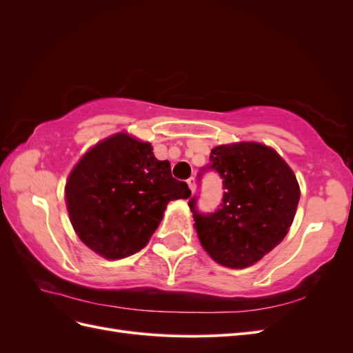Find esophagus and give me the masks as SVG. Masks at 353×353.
I'll use <instances>...</instances> for the list:
<instances>
[{
    "label": "esophagus",
    "mask_w": 353,
    "mask_h": 353,
    "mask_svg": "<svg viewBox=\"0 0 353 353\" xmlns=\"http://www.w3.org/2000/svg\"><path fill=\"white\" fill-rule=\"evenodd\" d=\"M187 184H188L190 190H191V191H193V193H194V191H196V179H194L193 176H191V178H188V179H187Z\"/></svg>",
    "instance_id": "esophagus-1"
}]
</instances>
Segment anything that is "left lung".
<instances>
[{"label": "left lung", "mask_w": 353, "mask_h": 353, "mask_svg": "<svg viewBox=\"0 0 353 353\" xmlns=\"http://www.w3.org/2000/svg\"><path fill=\"white\" fill-rule=\"evenodd\" d=\"M197 175L213 170L223 197L215 212L201 213L188 200L199 240L213 261L245 268L279 245L290 228L301 190L293 170L272 148L259 143L218 145Z\"/></svg>", "instance_id": "8db88e82"}]
</instances>
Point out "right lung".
<instances>
[{"mask_svg": "<svg viewBox=\"0 0 353 353\" xmlns=\"http://www.w3.org/2000/svg\"><path fill=\"white\" fill-rule=\"evenodd\" d=\"M187 183L157 160L152 145L116 134L94 145L66 183L70 222L79 239L108 259L140 252L170 200L188 199Z\"/></svg>", "mask_w": 353, "mask_h": 353, "instance_id": "right-lung-1", "label": "right lung"}]
</instances>
